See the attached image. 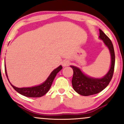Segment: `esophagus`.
Returning a JSON list of instances; mask_svg holds the SVG:
<instances>
[{"label":"esophagus","mask_w":124,"mask_h":124,"mask_svg":"<svg viewBox=\"0 0 124 124\" xmlns=\"http://www.w3.org/2000/svg\"><path fill=\"white\" fill-rule=\"evenodd\" d=\"M69 65V61H64L63 62V63H62V66H63V67L68 66Z\"/></svg>","instance_id":"1"}]
</instances>
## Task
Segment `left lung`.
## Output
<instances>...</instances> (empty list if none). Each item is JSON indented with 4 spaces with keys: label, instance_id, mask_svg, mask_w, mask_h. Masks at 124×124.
<instances>
[{
    "label": "left lung",
    "instance_id": "8db88e82",
    "mask_svg": "<svg viewBox=\"0 0 124 124\" xmlns=\"http://www.w3.org/2000/svg\"><path fill=\"white\" fill-rule=\"evenodd\" d=\"M99 38L103 40L105 45L108 48L111 55V65L108 72L101 78H96L86 75L78 67L70 66L73 69V76L72 83L74 90L83 96L96 94L103 90L108 85L112 76L115 66V53L111 41L99 29Z\"/></svg>",
    "mask_w": 124,
    "mask_h": 124
}]
</instances>
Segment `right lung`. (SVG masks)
I'll list each match as a JSON object with an SVG mask.
<instances>
[{
  "label": "right lung",
  "instance_id": "add662e5",
  "mask_svg": "<svg viewBox=\"0 0 124 124\" xmlns=\"http://www.w3.org/2000/svg\"><path fill=\"white\" fill-rule=\"evenodd\" d=\"M5 73L6 75L7 78H8V82L10 84L12 85V86L13 87V89L15 90L16 92H17L18 93L24 96L28 97H40L43 96L45 95L47 92L49 91V89L51 88V85H52V82L55 79V76L57 75L58 72L62 69V66L60 65L58 66L57 68L55 69L51 72L49 76L48 77L46 80L45 82L41 83V85H38V86H35L32 87H17L12 85L10 82L9 80L8 79V73H7L6 68V65H5Z\"/></svg>",
  "mask_w": 124,
  "mask_h": 124
}]
</instances>
